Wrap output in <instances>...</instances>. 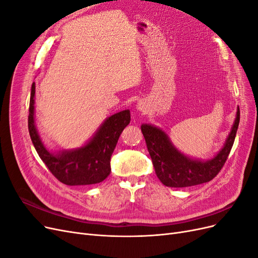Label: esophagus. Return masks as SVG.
I'll return each mask as SVG.
<instances>
[{"instance_id":"34e87169","label":"esophagus","mask_w":258,"mask_h":258,"mask_svg":"<svg viewBox=\"0 0 258 258\" xmlns=\"http://www.w3.org/2000/svg\"><path fill=\"white\" fill-rule=\"evenodd\" d=\"M137 110L140 111V112H142V113L146 112V105H145V103L143 102L142 100H140L139 102L137 103Z\"/></svg>"}]
</instances>
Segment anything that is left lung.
Wrapping results in <instances>:
<instances>
[{
  "label": "left lung",
  "mask_w": 258,
  "mask_h": 258,
  "mask_svg": "<svg viewBox=\"0 0 258 258\" xmlns=\"http://www.w3.org/2000/svg\"><path fill=\"white\" fill-rule=\"evenodd\" d=\"M240 121L237 107L236 118L223 147L213 158L202 160L191 158L179 152L162 129L151 123H142L148 153L151 155L155 172L160 182L168 187H188L210 182L223 168L235 142Z\"/></svg>",
  "instance_id": "left-lung-1"
}]
</instances>
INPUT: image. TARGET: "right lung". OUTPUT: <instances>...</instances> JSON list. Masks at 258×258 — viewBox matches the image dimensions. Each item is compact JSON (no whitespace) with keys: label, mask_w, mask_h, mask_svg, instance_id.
Segmentation results:
<instances>
[{"label":"right lung","mask_w":258,"mask_h":258,"mask_svg":"<svg viewBox=\"0 0 258 258\" xmlns=\"http://www.w3.org/2000/svg\"><path fill=\"white\" fill-rule=\"evenodd\" d=\"M35 83L31 87L29 134L40 158L61 183L70 186L91 185L104 181L111 173V156L122 130L130 122V111L116 113L101 123L81 147L57 152L46 148L35 124Z\"/></svg>","instance_id":"right-lung-1"}]
</instances>
